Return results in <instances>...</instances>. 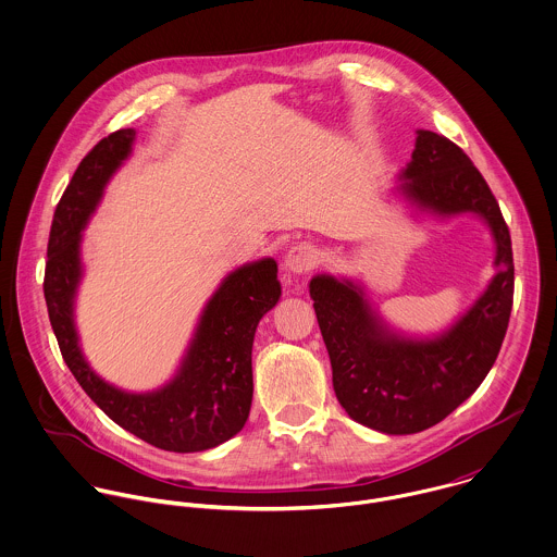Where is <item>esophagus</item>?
Returning <instances> with one entry per match:
<instances>
[{
    "instance_id": "1",
    "label": "esophagus",
    "mask_w": 557,
    "mask_h": 557,
    "mask_svg": "<svg viewBox=\"0 0 557 557\" xmlns=\"http://www.w3.org/2000/svg\"><path fill=\"white\" fill-rule=\"evenodd\" d=\"M318 262H320V251L315 249V246H311V244H297V246H293V248L288 249L286 260H284L286 269L290 273H295V275L309 273Z\"/></svg>"
}]
</instances>
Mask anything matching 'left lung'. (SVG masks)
<instances>
[{"mask_svg":"<svg viewBox=\"0 0 557 557\" xmlns=\"http://www.w3.org/2000/svg\"><path fill=\"white\" fill-rule=\"evenodd\" d=\"M417 134L399 189L437 215L476 213L490 224L497 273L487 290L440 337L412 339L388 331L352 282H309L337 401L357 423L391 435L433 428L481 386L502 348L515 293L510 233L487 182L453 140L430 129Z\"/></svg>","mask_w":557,"mask_h":557,"instance_id":"left-lung-1","label":"left lung"}]
</instances>
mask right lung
I'll return each mask as SVG.
<instances>
[{
    "mask_svg": "<svg viewBox=\"0 0 557 557\" xmlns=\"http://www.w3.org/2000/svg\"><path fill=\"white\" fill-rule=\"evenodd\" d=\"M134 129L102 138L78 164L55 209L45 299L63 361L96 401L125 432L173 453L213 448L248 421L253 380L251 344L260 318L280 301L277 262L262 258L233 271L200 315L177 375L153 393H125L87 366L74 329V295L81 280V231L102 198L111 175L132 151Z\"/></svg>",
    "mask_w": 557,
    "mask_h": 557,
    "instance_id": "add662e5",
    "label": "right lung"
}]
</instances>
